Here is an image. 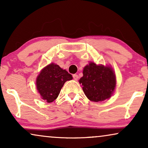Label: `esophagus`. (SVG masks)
I'll return each mask as SVG.
<instances>
[{"instance_id": "34e87169", "label": "esophagus", "mask_w": 148, "mask_h": 148, "mask_svg": "<svg viewBox=\"0 0 148 148\" xmlns=\"http://www.w3.org/2000/svg\"><path fill=\"white\" fill-rule=\"evenodd\" d=\"M73 79L75 81H77L78 79V78H79V76L77 75H76V74H75V75H73Z\"/></svg>"}]
</instances>
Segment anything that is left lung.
<instances>
[{
	"label": "left lung",
	"instance_id": "8db88e82",
	"mask_svg": "<svg viewBox=\"0 0 148 148\" xmlns=\"http://www.w3.org/2000/svg\"><path fill=\"white\" fill-rule=\"evenodd\" d=\"M83 74L79 82L89 100L98 102L110 98L116 84V76L110 66L90 62L84 67Z\"/></svg>",
	"mask_w": 148,
	"mask_h": 148
}]
</instances>
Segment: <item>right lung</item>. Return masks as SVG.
<instances>
[{"label": "right lung", "mask_w": 148, "mask_h": 148, "mask_svg": "<svg viewBox=\"0 0 148 148\" xmlns=\"http://www.w3.org/2000/svg\"><path fill=\"white\" fill-rule=\"evenodd\" d=\"M73 77L58 64L50 63L45 66L36 79V87L42 99L48 103L55 100L66 81Z\"/></svg>", "instance_id": "1"}]
</instances>
